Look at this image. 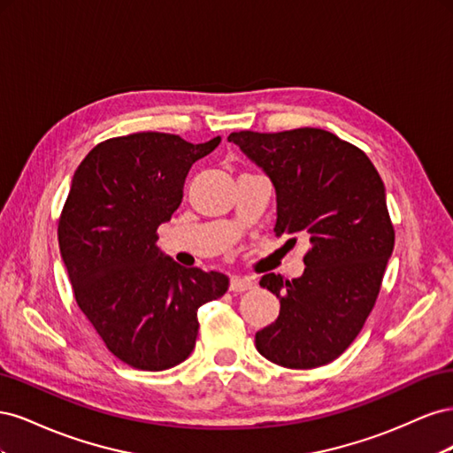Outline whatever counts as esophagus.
<instances>
[{
	"mask_svg": "<svg viewBox=\"0 0 453 453\" xmlns=\"http://www.w3.org/2000/svg\"><path fill=\"white\" fill-rule=\"evenodd\" d=\"M253 287H255V283L250 278H240V276L230 278V291L232 293H243L248 289H253Z\"/></svg>",
	"mask_w": 453,
	"mask_h": 453,
	"instance_id": "1",
	"label": "esophagus"
}]
</instances>
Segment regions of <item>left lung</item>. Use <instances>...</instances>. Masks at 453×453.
Masks as SVG:
<instances>
[{"label":"left lung","instance_id":"obj_1","mask_svg":"<svg viewBox=\"0 0 453 453\" xmlns=\"http://www.w3.org/2000/svg\"><path fill=\"white\" fill-rule=\"evenodd\" d=\"M228 142L276 190L273 232L310 240L303 276L258 281L280 298V315L255 334L257 351L285 368L323 366L361 333L380 293L395 245L386 187L361 149L319 128L243 130Z\"/></svg>","mask_w":453,"mask_h":453}]
</instances>
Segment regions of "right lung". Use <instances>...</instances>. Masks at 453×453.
<instances>
[{"instance_id":"right-lung-1","label":"right lung","mask_w":453,"mask_h":453,"mask_svg":"<svg viewBox=\"0 0 453 453\" xmlns=\"http://www.w3.org/2000/svg\"><path fill=\"white\" fill-rule=\"evenodd\" d=\"M221 143L140 132L96 145L79 164L58 225L75 300L117 359L166 370L193 351L198 308L228 278L185 268L157 248V228L183 200L193 164Z\"/></svg>"}]
</instances>
